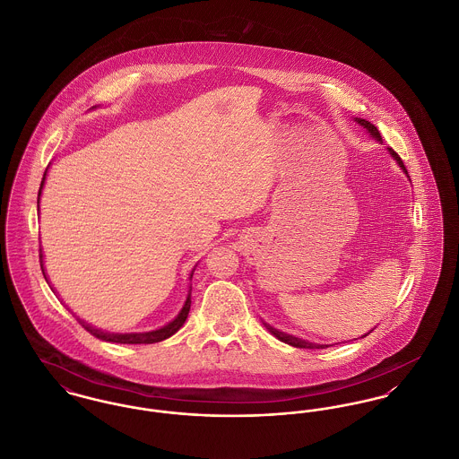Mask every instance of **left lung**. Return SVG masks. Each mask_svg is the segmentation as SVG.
<instances>
[{"mask_svg":"<svg viewBox=\"0 0 459 459\" xmlns=\"http://www.w3.org/2000/svg\"><path fill=\"white\" fill-rule=\"evenodd\" d=\"M360 126H364L371 135L377 138V142H381V136H379V132H377V126L375 125H371L369 121H366V119H355ZM388 152L392 154V158L395 160V161L399 162V166L404 169L405 173H407V169H405L404 162L403 160L399 158V154L394 151V149H388ZM267 325V329H269L270 333L275 336V338H279L281 342H284V343H288V345H291V347H297V349H324V347H327V345H316V343H308V342H303V340H299V338H295V336H290V334H286V333H281V331H277V329H273V327H270L269 324H265ZM373 331V329H371ZM369 331V333H371ZM368 333V334H369ZM368 334H364V336H368Z\"/></svg>","mask_w":459,"mask_h":459,"instance_id":"obj_1","label":"left lung"}]
</instances>
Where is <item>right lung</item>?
<instances>
[{"instance_id": "1", "label": "right lung", "mask_w": 459, "mask_h": 459, "mask_svg": "<svg viewBox=\"0 0 459 459\" xmlns=\"http://www.w3.org/2000/svg\"><path fill=\"white\" fill-rule=\"evenodd\" d=\"M45 178H47V171H45V175H43V180H41V186H39V192H38V208H39V195H41V189H43ZM39 260H41V270H43V253H41V249H39ZM194 270L190 272V279H192ZM43 275H45V272H43ZM45 279H47V275H45ZM190 291H192V286H190L189 295H187V299H186L184 308L180 310V314H178L171 323L166 324L164 327L156 329V331H149V333H130V334H114V333H104V331H100V329H95V327H91L90 324L82 323V321H80V323H82V327H84L86 331H90L95 338L104 340V342H110V343H126V345H140V343H147V345H149V343H158V342H162V340L169 338L171 334H175V333L184 325V323H186L190 310Z\"/></svg>"}]
</instances>
